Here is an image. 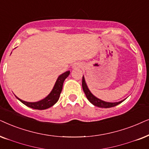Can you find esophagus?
Instances as JSON below:
<instances>
[{"label": "esophagus", "mask_w": 149, "mask_h": 149, "mask_svg": "<svg viewBox=\"0 0 149 149\" xmlns=\"http://www.w3.org/2000/svg\"><path fill=\"white\" fill-rule=\"evenodd\" d=\"M82 67V63H75L73 65L72 68L73 69H76V68H79V67Z\"/></svg>", "instance_id": "esophagus-1"}]
</instances>
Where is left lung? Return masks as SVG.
<instances>
[{
  "mask_svg": "<svg viewBox=\"0 0 149 149\" xmlns=\"http://www.w3.org/2000/svg\"><path fill=\"white\" fill-rule=\"evenodd\" d=\"M82 88L85 93V95H86V98L88 99L89 102H90L92 104L94 105V106L100 107V108H112V107L117 106V105L120 104V103H122L125 100H122L118 102H106L103 100H100V99L97 98L96 97L94 96V95L91 93V91H89L88 86H87L86 85V83L85 82L84 76L82 77Z\"/></svg>",
  "mask_w": 149,
  "mask_h": 149,
  "instance_id": "8db88e82",
  "label": "left lung"
}]
</instances>
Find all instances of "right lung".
<instances>
[{"label": "right lung", "mask_w": 149, "mask_h": 149, "mask_svg": "<svg viewBox=\"0 0 149 149\" xmlns=\"http://www.w3.org/2000/svg\"><path fill=\"white\" fill-rule=\"evenodd\" d=\"M69 73H70V71H67L66 72L60 75L58 78H57L56 82L55 83L53 89L52 90L50 93L47 95L46 97L42 100H40L37 102H28L20 100V99H19L16 96L15 97L22 104L29 107V108L35 109V110H45V109L50 108V107L54 106L58 102V99L60 97L61 93L63 89V82H64L65 79L69 76Z\"/></svg>", "instance_id": "1"}]
</instances>
